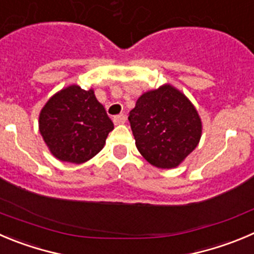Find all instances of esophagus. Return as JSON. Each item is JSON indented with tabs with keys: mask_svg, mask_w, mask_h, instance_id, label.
<instances>
[{
	"mask_svg": "<svg viewBox=\"0 0 254 254\" xmlns=\"http://www.w3.org/2000/svg\"><path fill=\"white\" fill-rule=\"evenodd\" d=\"M114 124L115 125H120V124H124L127 122V116L124 114H119V115L114 116Z\"/></svg>",
	"mask_w": 254,
	"mask_h": 254,
	"instance_id": "esophagus-1",
	"label": "esophagus"
}]
</instances>
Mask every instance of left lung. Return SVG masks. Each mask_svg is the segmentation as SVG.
Masks as SVG:
<instances>
[{
	"label": "left lung",
	"mask_w": 254,
	"mask_h": 254,
	"mask_svg": "<svg viewBox=\"0 0 254 254\" xmlns=\"http://www.w3.org/2000/svg\"><path fill=\"white\" fill-rule=\"evenodd\" d=\"M129 122L139 153L162 169L177 168L202 136L196 109L169 84L144 92L129 113Z\"/></svg>",
	"instance_id": "1"
}]
</instances>
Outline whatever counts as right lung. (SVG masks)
<instances>
[{
    "label": "right lung",
    "instance_id": "obj_1",
    "mask_svg": "<svg viewBox=\"0 0 254 254\" xmlns=\"http://www.w3.org/2000/svg\"><path fill=\"white\" fill-rule=\"evenodd\" d=\"M39 129L47 148L61 162L81 164L105 145L114 124L94 90L70 85L42 108Z\"/></svg>",
    "mask_w": 254,
    "mask_h": 254
}]
</instances>
